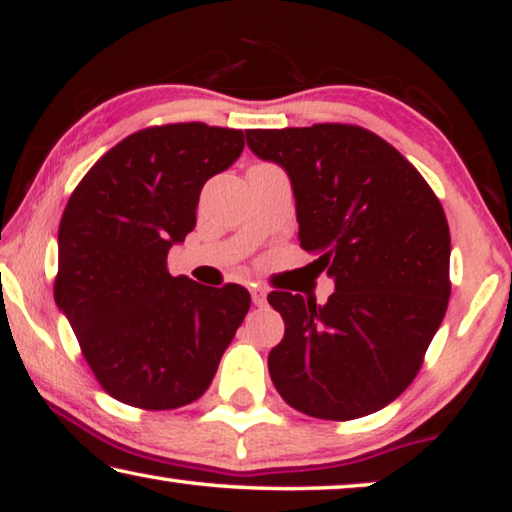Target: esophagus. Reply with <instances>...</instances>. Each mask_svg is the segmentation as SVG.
Masks as SVG:
<instances>
[{"mask_svg":"<svg viewBox=\"0 0 512 512\" xmlns=\"http://www.w3.org/2000/svg\"><path fill=\"white\" fill-rule=\"evenodd\" d=\"M250 296H253V302H255L257 307H264L266 305V291L262 287L250 289Z\"/></svg>","mask_w":512,"mask_h":512,"instance_id":"esophagus-1","label":"esophagus"}]
</instances>
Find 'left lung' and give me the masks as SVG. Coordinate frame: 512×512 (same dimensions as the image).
<instances>
[{"label":"left lung","instance_id":"8db88e82","mask_svg":"<svg viewBox=\"0 0 512 512\" xmlns=\"http://www.w3.org/2000/svg\"><path fill=\"white\" fill-rule=\"evenodd\" d=\"M250 151L287 169L300 248L334 277L327 305L271 291L284 339L268 354L282 400L320 420H354L400 397L443 323L449 225L420 171L368 128H250Z\"/></svg>","mask_w":512,"mask_h":512}]
</instances>
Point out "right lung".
Instances as JSON below:
<instances>
[{
  "label": "right lung",
  "instance_id": "1",
  "mask_svg": "<svg viewBox=\"0 0 512 512\" xmlns=\"http://www.w3.org/2000/svg\"><path fill=\"white\" fill-rule=\"evenodd\" d=\"M244 151V131L203 121L142 128L94 162L58 228L56 305L110 397L146 411L192 404L250 309L239 284L167 271L196 225L203 185Z\"/></svg>",
  "mask_w": 512,
  "mask_h": 512
}]
</instances>
